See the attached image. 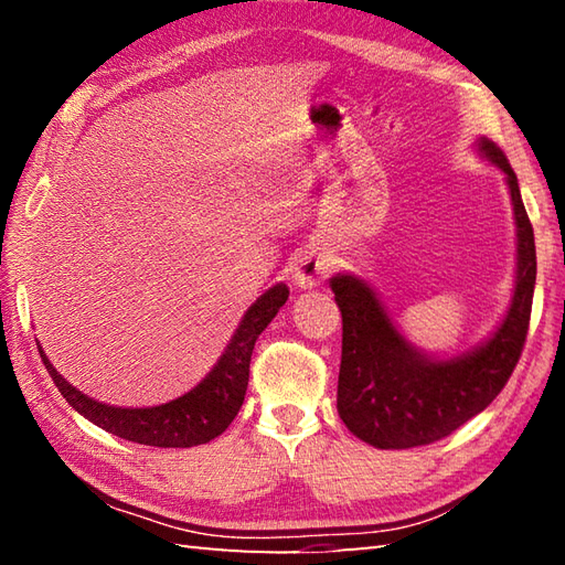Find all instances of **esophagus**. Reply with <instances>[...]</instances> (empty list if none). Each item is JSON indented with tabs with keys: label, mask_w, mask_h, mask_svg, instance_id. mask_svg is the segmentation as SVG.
Here are the masks:
<instances>
[{
	"label": "esophagus",
	"mask_w": 565,
	"mask_h": 565,
	"mask_svg": "<svg viewBox=\"0 0 565 565\" xmlns=\"http://www.w3.org/2000/svg\"><path fill=\"white\" fill-rule=\"evenodd\" d=\"M334 262L326 252H306V255L298 259L294 279L301 289H313L326 276L332 271Z\"/></svg>",
	"instance_id": "obj_1"
}]
</instances>
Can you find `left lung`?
I'll return each instance as SVG.
<instances>
[{"label":"left lung","mask_w":565,"mask_h":565,"mask_svg":"<svg viewBox=\"0 0 565 565\" xmlns=\"http://www.w3.org/2000/svg\"><path fill=\"white\" fill-rule=\"evenodd\" d=\"M478 150L505 174L518 225V279L493 338L459 356H429L403 338L369 284L352 274L330 279L342 310L338 413L371 447L411 449L451 435L495 401L522 356L536 281L534 231L505 152L488 138H478Z\"/></svg>","instance_id":"obj_1"}]
</instances>
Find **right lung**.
I'll return each instance as SVG.
<instances>
[{"label": "right lung", "instance_id": "right-lung-1", "mask_svg": "<svg viewBox=\"0 0 565 565\" xmlns=\"http://www.w3.org/2000/svg\"><path fill=\"white\" fill-rule=\"evenodd\" d=\"M286 298H289L286 284H276L269 291H264L247 308L231 344L225 347L223 356L209 371V376L196 388L184 393L182 398L152 407H116L94 401L57 374L41 347L39 352L63 398L89 423L111 431L116 437L148 444V447L186 449L223 435L227 425L235 419L239 405L245 401L252 350H255L262 330L269 326L274 316L279 313V308L286 303Z\"/></svg>", "mask_w": 565, "mask_h": 565}]
</instances>
